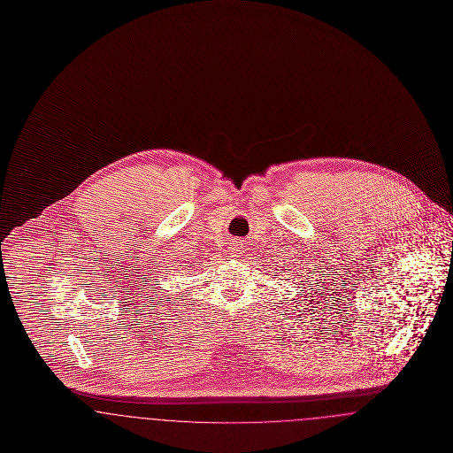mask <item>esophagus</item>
<instances>
[{"mask_svg": "<svg viewBox=\"0 0 453 453\" xmlns=\"http://www.w3.org/2000/svg\"><path fill=\"white\" fill-rule=\"evenodd\" d=\"M241 253H242L241 244H239V242H231V246H229V250H227V255L233 257V258H236V257H241Z\"/></svg>", "mask_w": 453, "mask_h": 453, "instance_id": "1", "label": "esophagus"}]
</instances>
